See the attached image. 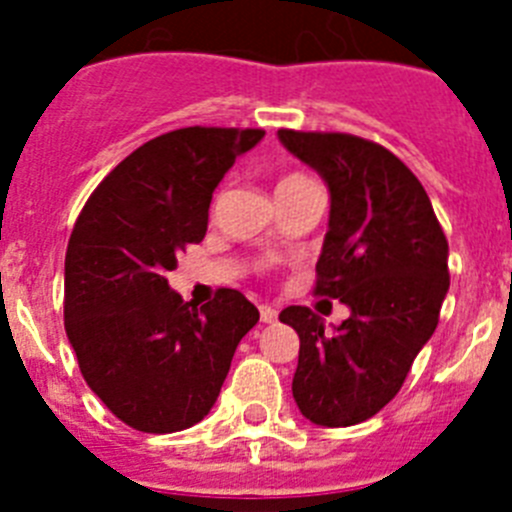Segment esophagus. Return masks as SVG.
<instances>
[{
	"label": "esophagus",
	"mask_w": 512,
	"mask_h": 512,
	"mask_svg": "<svg viewBox=\"0 0 512 512\" xmlns=\"http://www.w3.org/2000/svg\"><path fill=\"white\" fill-rule=\"evenodd\" d=\"M259 312H261V323H277L279 312L271 305H259Z\"/></svg>",
	"instance_id": "1"
}]
</instances>
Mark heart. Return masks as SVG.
<instances>
[{"instance_id": "obj_1", "label": "heart", "mask_w": 512, "mask_h": 512, "mask_svg": "<svg viewBox=\"0 0 512 512\" xmlns=\"http://www.w3.org/2000/svg\"><path fill=\"white\" fill-rule=\"evenodd\" d=\"M297 179H307V176H302V174H289V176H284V179H282V184L297 182ZM282 184H279V187H282Z\"/></svg>"}]
</instances>
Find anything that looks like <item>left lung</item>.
Returning a JSON list of instances; mask_svg holds the SVG:
<instances>
[{"label":"left lung","instance_id":"8db88e82","mask_svg":"<svg viewBox=\"0 0 512 512\" xmlns=\"http://www.w3.org/2000/svg\"><path fill=\"white\" fill-rule=\"evenodd\" d=\"M279 140L330 189L312 292L351 307L336 333L310 307L279 312L300 336L292 395L307 420L346 428L400 392L433 336L449 292V241L418 176L374 140L287 128Z\"/></svg>","mask_w":512,"mask_h":512}]
</instances>
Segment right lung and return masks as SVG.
<instances>
[{
  "mask_svg": "<svg viewBox=\"0 0 512 512\" xmlns=\"http://www.w3.org/2000/svg\"><path fill=\"white\" fill-rule=\"evenodd\" d=\"M261 128H179L104 176L66 248L63 325L81 377L143 433L200 423L259 310L238 289L197 307L171 292L176 253L207 233L212 192Z\"/></svg>",
  "mask_w": 512,
  "mask_h": 512,
  "instance_id": "1",
  "label": "right lung"
}]
</instances>
